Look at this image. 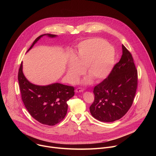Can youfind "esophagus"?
Returning a JSON list of instances; mask_svg holds the SVG:
<instances>
[{
	"label": "esophagus",
	"instance_id": "esophagus-1",
	"mask_svg": "<svg viewBox=\"0 0 156 156\" xmlns=\"http://www.w3.org/2000/svg\"><path fill=\"white\" fill-rule=\"evenodd\" d=\"M83 91H84L83 89H82V88H81V87L76 88V90H75V91H76V93H81V92H83Z\"/></svg>",
	"mask_w": 156,
	"mask_h": 156
}]
</instances>
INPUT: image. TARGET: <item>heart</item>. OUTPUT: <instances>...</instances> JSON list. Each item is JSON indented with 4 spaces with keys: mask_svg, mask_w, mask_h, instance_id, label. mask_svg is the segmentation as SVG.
I'll list each match as a JSON object with an SVG mask.
<instances>
[{
    "mask_svg": "<svg viewBox=\"0 0 156 156\" xmlns=\"http://www.w3.org/2000/svg\"><path fill=\"white\" fill-rule=\"evenodd\" d=\"M115 60L114 48L101 38H91L80 42L77 48L76 57L68 63L67 74L75 81L86 68L90 75L84 83H90L91 78L99 82L105 79L112 71Z\"/></svg>",
    "mask_w": 156,
    "mask_h": 156,
    "instance_id": "1",
    "label": "heart"
}]
</instances>
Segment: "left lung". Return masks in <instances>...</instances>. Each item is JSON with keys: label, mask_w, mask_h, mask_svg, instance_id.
<instances>
[{"label": "left lung", "mask_w": 156, "mask_h": 156, "mask_svg": "<svg viewBox=\"0 0 156 156\" xmlns=\"http://www.w3.org/2000/svg\"><path fill=\"white\" fill-rule=\"evenodd\" d=\"M123 54L108 76L94 87V100L90 107L96 119L112 122L123 117L134 101L138 71L130 52L122 45Z\"/></svg>", "instance_id": "8db88e82"}]
</instances>
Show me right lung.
I'll use <instances>...</instances> for the list:
<instances>
[{"label": "right lung", "instance_id": "add662e5", "mask_svg": "<svg viewBox=\"0 0 156 156\" xmlns=\"http://www.w3.org/2000/svg\"><path fill=\"white\" fill-rule=\"evenodd\" d=\"M45 35L51 37L56 36L51 34L39 36L34 40L28 51L41 37ZM22 66L21 62L18 70V80L22 101L30 114L44 125L54 126L60 122L67 112L66 102L75 94L73 86L57 83L48 86L33 84L24 76Z\"/></svg>", "mask_w": 156, "mask_h": 156}]
</instances>
